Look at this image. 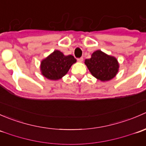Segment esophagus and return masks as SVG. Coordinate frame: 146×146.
<instances>
[{"mask_svg":"<svg viewBox=\"0 0 146 146\" xmlns=\"http://www.w3.org/2000/svg\"><path fill=\"white\" fill-rule=\"evenodd\" d=\"M78 62H82V61H83V58H78Z\"/></svg>","mask_w":146,"mask_h":146,"instance_id":"1","label":"esophagus"}]
</instances>
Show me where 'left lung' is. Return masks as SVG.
<instances>
[{"label": "left lung", "mask_w": 146, "mask_h": 146, "mask_svg": "<svg viewBox=\"0 0 146 146\" xmlns=\"http://www.w3.org/2000/svg\"><path fill=\"white\" fill-rule=\"evenodd\" d=\"M85 64L94 77L104 82L115 77L119 68L115 57L107 55L100 50L95 51L90 58L85 59Z\"/></svg>", "instance_id": "left-lung-1"}]
</instances>
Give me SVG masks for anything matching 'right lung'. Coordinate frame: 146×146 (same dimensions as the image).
<instances>
[{"instance_id":"right-lung-1","label":"right lung","mask_w":146,"mask_h":146,"mask_svg":"<svg viewBox=\"0 0 146 146\" xmlns=\"http://www.w3.org/2000/svg\"><path fill=\"white\" fill-rule=\"evenodd\" d=\"M76 62V59L72 55L65 56L62 52L56 50L42 60L40 70L47 79L57 80L64 77Z\"/></svg>"}]
</instances>
